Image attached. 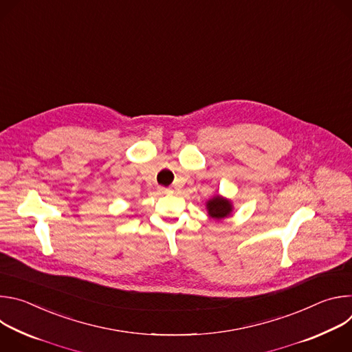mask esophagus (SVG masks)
I'll use <instances>...</instances> for the list:
<instances>
[{"label": "esophagus", "mask_w": 352, "mask_h": 352, "mask_svg": "<svg viewBox=\"0 0 352 352\" xmlns=\"http://www.w3.org/2000/svg\"><path fill=\"white\" fill-rule=\"evenodd\" d=\"M159 192L160 193H171L173 189L171 188H166V186H159Z\"/></svg>", "instance_id": "34e87169"}]
</instances>
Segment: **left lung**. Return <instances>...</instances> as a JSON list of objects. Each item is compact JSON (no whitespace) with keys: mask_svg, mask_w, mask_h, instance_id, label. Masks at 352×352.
<instances>
[{"mask_svg":"<svg viewBox=\"0 0 352 352\" xmlns=\"http://www.w3.org/2000/svg\"><path fill=\"white\" fill-rule=\"evenodd\" d=\"M208 210L213 219H224L231 213V204L227 199L216 196L208 202Z\"/></svg>","mask_w":352,"mask_h":352,"instance_id":"obj_1","label":"left lung"}]
</instances>
